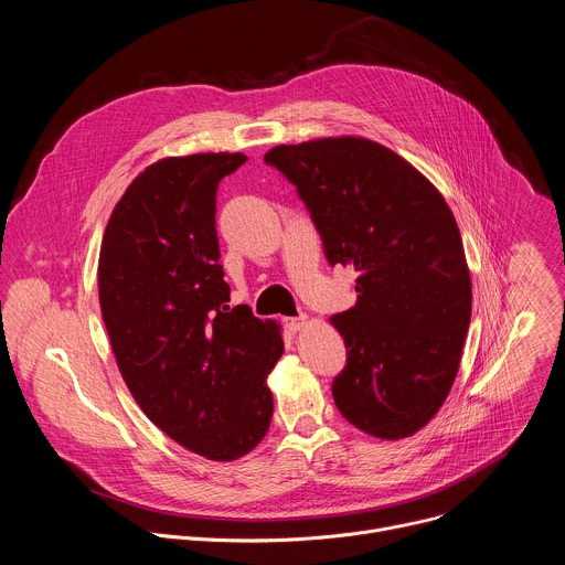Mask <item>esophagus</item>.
I'll return each mask as SVG.
<instances>
[{
    "label": "esophagus",
    "instance_id": "obj_1",
    "mask_svg": "<svg viewBox=\"0 0 565 565\" xmlns=\"http://www.w3.org/2000/svg\"><path fill=\"white\" fill-rule=\"evenodd\" d=\"M284 321H286V329H288V331L297 333L299 329H303L308 317H306V315H299V317H288V319H284Z\"/></svg>",
    "mask_w": 565,
    "mask_h": 565
}]
</instances>
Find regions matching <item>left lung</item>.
I'll list each match as a JSON object with an SVG mask.
<instances>
[{"label": "left lung", "mask_w": 565, "mask_h": 565, "mask_svg": "<svg viewBox=\"0 0 565 565\" xmlns=\"http://www.w3.org/2000/svg\"><path fill=\"white\" fill-rule=\"evenodd\" d=\"M297 188L331 266L358 270V303L331 317L347 344L340 414L397 440L425 427L458 373L471 317L462 238L443 194L405 158L355 136L266 156Z\"/></svg>", "instance_id": "1"}]
</instances>
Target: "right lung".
I'll use <instances>...</instances> for the list:
<instances>
[{
  "instance_id": "1",
  "label": "right lung",
  "mask_w": 565,
  "mask_h": 565,
  "mask_svg": "<svg viewBox=\"0 0 565 565\" xmlns=\"http://www.w3.org/2000/svg\"><path fill=\"white\" fill-rule=\"evenodd\" d=\"M244 153L163 158L107 223L98 295L118 369L145 416L210 460L253 451L273 418L266 375L284 353L275 321L230 308L216 190Z\"/></svg>"
}]
</instances>
